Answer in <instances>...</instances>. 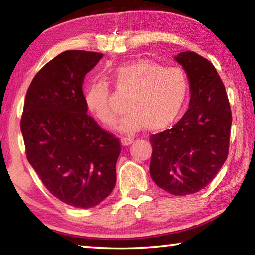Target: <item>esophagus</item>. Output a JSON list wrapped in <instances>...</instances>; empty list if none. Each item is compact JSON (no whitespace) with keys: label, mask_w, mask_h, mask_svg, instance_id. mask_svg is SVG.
<instances>
[{"label":"esophagus","mask_w":255,"mask_h":255,"mask_svg":"<svg viewBox=\"0 0 255 255\" xmlns=\"http://www.w3.org/2000/svg\"><path fill=\"white\" fill-rule=\"evenodd\" d=\"M133 141V139L131 137H123L122 138V144L124 145V146H128V145H130L131 143Z\"/></svg>","instance_id":"1"}]
</instances>
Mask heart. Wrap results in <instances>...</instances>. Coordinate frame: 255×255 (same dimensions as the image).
I'll return each instance as SVG.
<instances>
[{
  "instance_id": "heart-1",
  "label": "heart",
  "mask_w": 255,
  "mask_h": 255,
  "mask_svg": "<svg viewBox=\"0 0 255 255\" xmlns=\"http://www.w3.org/2000/svg\"><path fill=\"white\" fill-rule=\"evenodd\" d=\"M111 84L116 91L128 96V114L116 126L124 132H135L144 127L149 131L167 128L180 117L189 96V82L182 70L164 67L148 59L117 66L111 73ZM83 98L88 110L101 124H116L118 110L112 103L107 82H90Z\"/></svg>"
}]
</instances>
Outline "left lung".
<instances>
[{
	"label": "left lung",
	"instance_id": "1",
	"mask_svg": "<svg viewBox=\"0 0 255 255\" xmlns=\"http://www.w3.org/2000/svg\"><path fill=\"white\" fill-rule=\"evenodd\" d=\"M175 59L187 72L191 99L173 127L150 136L149 171L159 188L187 196L206 188L225 163L232 111L225 85L208 59L195 51H182Z\"/></svg>",
	"mask_w": 255,
	"mask_h": 255
}]
</instances>
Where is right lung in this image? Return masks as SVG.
<instances>
[{"instance_id":"right-lung-1","label":"right lung","mask_w":255,"mask_h":255,"mask_svg":"<svg viewBox=\"0 0 255 255\" xmlns=\"http://www.w3.org/2000/svg\"><path fill=\"white\" fill-rule=\"evenodd\" d=\"M101 53L66 50L34 75L21 117L25 154L47 190L64 204L91 208L116 184L119 138L88 114L84 76Z\"/></svg>"}]
</instances>
